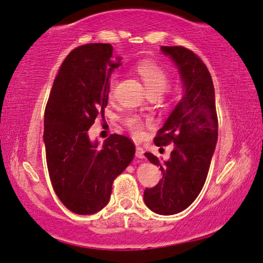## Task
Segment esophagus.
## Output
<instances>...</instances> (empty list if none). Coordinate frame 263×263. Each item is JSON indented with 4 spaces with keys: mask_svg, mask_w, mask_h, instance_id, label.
Here are the masks:
<instances>
[{
    "mask_svg": "<svg viewBox=\"0 0 263 263\" xmlns=\"http://www.w3.org/2000/svg\"><path fill=\"white\" fill-rule=\"evenodd\" d=\"M136 157L138 158V159H144L145 156H144L143 147H140V146H137L136 147Z\"/></svg>",
    "mask_w": 263,
    "mask_h": 263,
    "instance_id": "obj_1",
    "label": "esophagus"
}]
</instances>
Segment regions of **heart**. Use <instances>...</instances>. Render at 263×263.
<instances>
[{
    "instance_id": "b5f03b06",
    "label": "heart",
    "mask_w": 263,
    "mask_h": 263,
    "mask_svg": "<svg viewBox=\"0 0 263 263\" xmlns=\"http://www.w3.org/2000/svg\"><path fill=\"white\" fill-rule=\"evenodd\" d=\"M137 72L143 79L145 85H146L148 93L154 92V91H160L164 92V90L167 87L168 84V74L162 68H160L157 63L152 61H143L137 65ZM117 82H118V76L117 73H114L109 79V93L112 95L116 89ZM133 133L136 136H139L141 133V124L138 119L131 118L128 120Z\"/></svg>"
}]
</instances>
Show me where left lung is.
Masks as SVG:
<instances>
[{"label":"left lung","instance_id":"left-lung-1","mask_svg":"<svg viewBox=\"0 0 263 263\" xmlns=\"http://www.w3.org/2000/svg\"><path fill=\"white\" fill-rule=\"evenodd\" d=\"M178 69L182 97L171 111L154 139L156 145L174 143L168 160L146 152L159 166L162 179L144 192V201L157 214L172 215L186 210L205 185L218 141V117L212 77L202 61L182 47H161Z\"/></svg>","mask_w":263,"mask_h":263}]
</instances>
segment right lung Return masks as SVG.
Returning <instances> with one entry per match:
<instances>
[{"label":"right lung","instance_id":"add662e5","mask_svg":"<svg viewBox=\"0 0 263 263\" xmlns=\"http://www.w3.org/2000/svg\"><path fill=\"white\" fill-rule=\"evenodd\" d=\"M112 45L85 44L61 65L45 107L43 141L50 180L57 197L73 213L95 214L107 205L115 179L131 164L136 146L125 136L91 140L89 128L104 116L109 79L122 57Z\"/></svg>","mask_w":263,"mask_h":263}]
</instances>
